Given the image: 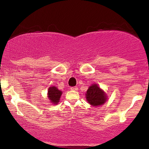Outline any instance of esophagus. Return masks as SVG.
<instances>
[{
	"mask_svg": "<svg viewBox=\"0 0 149 149\" xmlns=\"http://www.w3.org/2000/svg\"><path fill=\"white\" fill-rule=\"evenodd\" d=\"M70 89L72 91H77V89H78V88H77V87H70Z\"/></svg>",
	"mask_w": 149,
	"mask_h": 149,
	"instance_id": "34e87169",
	"label": "esophagus"
}]
</instances>
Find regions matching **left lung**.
Listing matches in <instances>:
<instances>
[{
	"label": "left lung",
	"mask_w": 149,
	"mask_h": 149,
	"mask_svg": "<svg viewBox=\"0 0 149 149\" xmlns=\"http://www.w3.org/2000/svg\"><path fill=\"white\" fill-rule=\"evenodd\" d=\"M85 95L88 103L93 107L102 105L107 100V94L97 84L91 85L87 89Z\"/></svg>",
	"instance_id": "obj_1"
}]
</instances>
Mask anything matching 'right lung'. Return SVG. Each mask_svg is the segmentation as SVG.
I'll use <instances>...</instances> for the list:
<instances>
[{"instance_id": "right-lung-1", "label": "right lung", "mask_w": 149, "mask_h": 149, "mask_svg": "<svg viewBox=\"0 0 149 149\" xmlns=\"http://www.w3.org/2000/svg\"><path fill=\"white\" fill-rule=\"evenodd\" d=\"M62 93V91L55 86L51 87L48 89V97L54 104H57L59 102Z\"/></svg>"}]
</instances>
